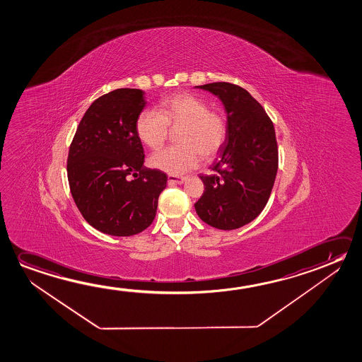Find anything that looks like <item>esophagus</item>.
Wrapping results in <instances>:
<instances>
[{
	"mask_svg": "<svg viewBox=\"0 0 362 362\" xmlns=\"http://www.w3.org/2000/svg\"><path fill=\"white\" fill-rule=\"evenodd\" d=\"M186 181V177H176V176H168V185H181Z\"/></svg>",
	"mask_w": 362,
	"mask_h": 362,
	"instance_id": "1",
	"label": "esophagus"
}]
</instances>
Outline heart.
<instances>
[{
	"instance_id": "b5f03b06",
	"label": "heart",
	"mask_w": 362,
	"mask_h": 362,
	"mask_svg": "<svg viewBox=\"0 0 362 362\" xmlns=\"http://www.w3.org/2000/svg\"><path fill=\"white\" fill-rule=\"evenodd\" d=\"M168 127L178 128L176 141L180 144L157 152L149 163L173 176L195 170L201 156L204 160L214 158L228 137L224 115L210 110L204 99L187 93L162 99L157 112L142 110L136 121V133L146 147L156 151L166 142Z\"/></svg>"
}]
</instances>
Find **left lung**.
<instances>
[{
    "label": "left lung",
    "mask_w": 362,
    "mask_h": 362,
    "mask_svg": "<svg viewBox=\"0 0 362 362\" xmlns=\"http://www.w3.org/2000/svg\"><path fill=\"white\" fill-rule=\"evenodd\" d=\"M221 100L228 137L210 168L200 175L205 191L199 218L216 229H239L263 211L278 171L276 131L264 108L241 86L225 81L195 86Z\"/></svg>",
    "instance_id": "left-lung-1"
}]
</instances>
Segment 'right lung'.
Here are the masks:
<instances>
[{
    "label": "right lung",
    "mask_w": 362,
    "mask_h": 362,
    "mask_svg": "<svg viewBox=\"0 0 362 362\" xmlns=\"http://www.w3.org/2000/svg\"><path fill=\"white\" fill-rule=\"evenodd\" d=\"M141 89H117L83 115L68 156L70 191L83 218L113 236L147 229L157 211L166 173L144 166L136 121L146 107Z\"/></svg>",
    "instance_id": "1"
}]
</instances>
